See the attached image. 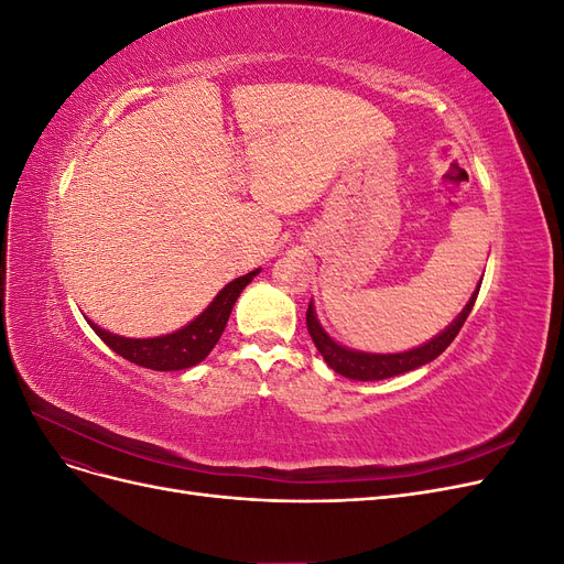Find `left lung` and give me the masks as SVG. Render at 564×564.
Segmentation results:
<instances>
[{
  "mask_svg": "<svg viewBox=\"0 0 564 564\" xmlns=\"http://www.w3.org/2000/svg\"><path fill=\"white\" fill-rule=\"evenodd\" d=\"M480 284L482 280L477 282L475 292L470 294L466 308L460 311L452 324H447L445 329H442L437 336H433L431 340H425V344L412 348V350H402V352H365V350H352L344 344H338L334 340L317 319L315 313V305L311 301L308 305V313H305V324H308V334L313 338L315 348L319 350V355L324 357V362H327L336 373L352 381H381V379H390V377H400L404 371H412L419 369L423 365L433 362L437 355H442L447 350V346L456 338V334L464 327L466 317L470 315L477 292H480Z\"/></svg>",
  "mask_w": 564,
  "mask_h": 564,
  "instance_id": "1",
  "label": "left lung"
}]
</instances>
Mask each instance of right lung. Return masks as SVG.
I'll list each match as a JSON object with an SVG mask.
<instances>
[{"mask_svg":"<svg viewBox=\"0 0 564 564\" xmlns=\"http://www.w3.org/2000/svg\"><path fill=\"white\" fill-rule=\"evenodd\" d=\"M259 272L261 268H256L247 272V275L228 282L214 296V301L207 305V308H204L195 319L187 322L185 327L172 334H162L152 338H129V336L112 334L108 329H100L91 319L87 322L110 350H115L119 357H124V360L133 365L155 369V371H178V369L195 367L218 344V338L224 334L228 317L232 313L235 301L240 299L242 289L259 275Z\"/></svg>","mask_w":564,"mask_h":564,"instance_id":"right-lung-1","label":"right lung"}]
</instances>
